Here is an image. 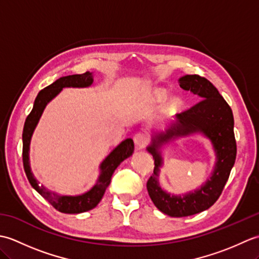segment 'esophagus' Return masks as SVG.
<instances>
[{
	"label": "esophagus",
	"instance_id": "esophagus-1",
	"mask_svg": "<svg viewBox=\"0 0 259 259\" xmlns=\"http://www.w3.org/2000/svg\"><path fill=\"white\" fill-rule=\"evenodd\" d=\"M134 141H135V145L138 148H144L149 144V137H148L146 134L138 133L137 135H135Z\"/></svg>",
	"mask_w": 259,
	"mask_h": 259
}]
</instances>
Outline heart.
<instances>
[{"instance_id":"1","label":"heart","mask_w":259,"mask_h":259,"mask_svg":"<svg viewBox=\"0 0 259 259\" xmlns=\"http://www.w3.org/2000/svg\"><path fill=\"white\" fill-rule=\"evenodd\" d=\"M166 98H167V91L164 89H161V88H157V89L153 90L151 93V99L157 103L163 102L166 100ZM181 104H183V101H181L180 98L172 97L168 102V108L170 110H178L181 107Z\"/></svg>"}]
</instances>
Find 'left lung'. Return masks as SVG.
Segmentation results:
<instances>
[{
    "label": "left lung",
    "instance_id": "8db88e82",
    "mask_svg": "<svg viewBox=\"0 0 259 259\" xmlns=\"http://www.w3.org/2000/svg\"><path fill=\"white\" fill-rule=\"evenodd\" d=\"M179 85L201 100L178 113L177 121L164 133L153 136L152 144L147 148L155 159L153 174L147 181L148 194L159 210L171 217L191 216L211 207L222 195L237 153L233 111L211 82L198 74H187L179 79ZM195 132L202 133L212 141L217 152V166L211 178L199 190L183 196L168 194L157 181L162 164L158 148L171 139Z\"/></svg>",
    "mask_w": 259,
    "mask_h": 259
}]
</instances>
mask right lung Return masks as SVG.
Wrapping results in <instances>:
<instances>
[{
    "label": "right lung",
    "mask_w": 259,
    "mask_h": 259,
    "mask_svg": "<svg viewBox=\"0 0 259 259\" xmlns=\"http://www.w3.org/2000/svg\"><path fill=\"white\" fill-rule=\"evenodd\" d=\"M93 76L92 73L87 71L85 73L82 74H73L68 76H62L58 79L52 84L48 85L45 89L38 92L35 98L33 109L25 119L23 134H22V140H23V151H22V157H23V167L27 179H29L31 186L34 188L38 194H40L45 199H47L51 205L59 210L60 212L64 213H80L95 208L104 195V191L108 188V186L111 181L112 174L117 169L119 164L122 162L124 159L129 158L133 155L135 145L133 139H125L124 141L115 148V149L110 153V155L104 159L100 166V176L97 184L92 188L84 192V194L79 196H63L56 194V192L48 190L45 186H40V183L34 178L29 161V150H30V141L33 131L40 120L41 114L45 110L47 104L50 102L52 99L58 96L60 91L63 88H85L92 84Z\"/></svg>",
    "instance_id": "right-lung-1"
}]
</instances>
